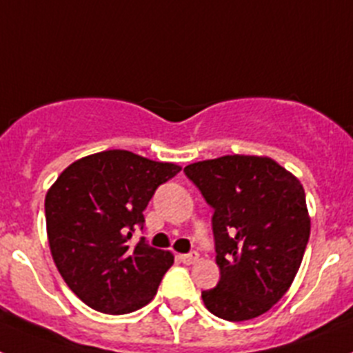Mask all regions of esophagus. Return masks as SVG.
<instances>
[{"label":"esophagus","instance_id":"esophagus-1","mask_svg":"<svg viewBox=\"0 0 353 353\" xmlns=\"http://www.w3.org/2000/svg\"><path fill=\"white\" fill-rule=\"evenodd\" d=\"M198 258H199L198 252L192 251V252H187V254H180L179 260L182 261V263H185V265H192V263H196V261H198Z\"/></svg>","mask_w":353,"mask_h":353}]
</instances>
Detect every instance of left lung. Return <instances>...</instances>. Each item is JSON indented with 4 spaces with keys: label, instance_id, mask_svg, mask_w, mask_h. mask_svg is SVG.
<instances>
[{
    "label": "left lung",
    "instance_id": "8db88e82",
    "mask_svg": "<svg viewBox=\"0 0 353 353\" xmlns=\"http://www.w3.org/2000/svg\"><path fill=\"white\" fill-rule=\"evenodd\" d=\"M214 208L221 279L201 292L207 310L228 322L267 311L288 292L310 240L304 187L276 161L224 155L183 168Z\"/></svg>",
    "mask_w": 353,
    "mask_h": 353
}]
</instances>
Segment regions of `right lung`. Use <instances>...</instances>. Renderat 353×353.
I'll return each mask as SVG.
<instances>
[{
  "label": "right lung",
  "instance_id": "add662e5",
  "mask_svg": "<svg viewBox=\"0 0 353 353\" xmlns=\"http://www.w3.org/2000/svg\"><path fill=\"white\" fill-rule=\"evenodd\" d=\"M182 170L127 150L72 162L46 196L52 260L68 288L92 310L125 314L148 304L174 258L141 236L143 210L161 183Z\"/></svg>",
  "mask_w": 353,
  "mask_h": 353
}]
</instances>
